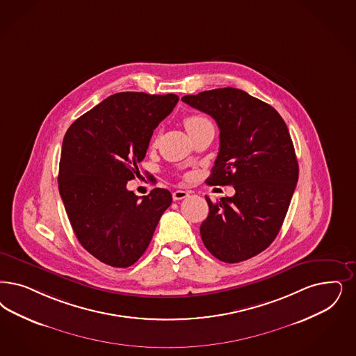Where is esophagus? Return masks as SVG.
<instances>
[{"mask_svg": "<svg viewBox=\"0 0 356 356\" xmlns=\"http://www.w3.org/2000/svg\"><path fill=\"white\" fill-rule=\"evenodd\" d=\"M188 196H189V192H186V191H175V192L172 193V197H173L175 201L183 200V198H186Z\"/></svg>", "mask_w": 356, "mask_h": 356, "instance_id": "1", "label": "esophagus"}]
</instances>
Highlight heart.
<instances>
[{
	"instance_id": "1",
	"label": "heart",
	"mask_w": 356,
	"mask_h": 356,
	"mask_svg": "<svg viewBox=\"0 0 356 356\" xmlns=\"http://www.w3.org/2000/svg\"><path fill=\"white\" fill-rule=\"evenodd\" d=\"M209 120H207L205 117H202V115H198V114H193V115H188V117H185L184 124L185 127H186V130H191V129H193V127H196V126H200V124H202V123H208Z\"/></svg>"
}]
</instances>
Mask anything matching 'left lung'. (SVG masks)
I'll return each instance as SVG.
<instances>
[{"mask_svg":"<svg viewBox=\"0 0 356 356\" xmlns=\"http://www.w3.org/2000/svg\"><path fill=\"white\" fill-rule=\"evenodd\" d=\"M213 117L220 152L209 185H233L235 195L211 202L200 233L209 252L239 263L264 251L280 232L298 180L293 142L282 115L236 88L181 98Z\"/></svg>","mask_w":356,"mask_h":356,"instance_id":"left-lung-1","label":"left lung"}]
</instances>
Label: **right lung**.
Here are the masks:
<instances>
[{
	"label": "right lung",
	"instance_id": "right-lung-1",
	"mask_svg": "<svg viewBox=\"0 0 356 356\" xmlns=\"http://www.w3.org/2000/svg\"><path fill=\"white\" fill-rule=\"evenodd\" d=\"M177 101L172 93H115L64 135L58 177L64 208L79 242L108 266H133L171 205L167 189L155 188L139 200L126 184L139 172L152 131Z\"/></svg>",
	"mask_w": 356,
	"mask_h": 356
}]
</instances>
